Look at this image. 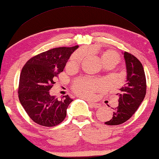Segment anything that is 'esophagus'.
Listing matches in <instances>:
<instances>
[{
    "mask_svg": "<svg viewBox=\"0 0 159 159\" xmlns=\"http://www.w3.org/2000/svg\"><path fill=\"white\" fill-rule=\"evenodd\" d=\"M89 105L91 106L92 108H99L101 105L99 104V103H95V102H89Z\"/></svg>",
    "mask_w": 159,
    "mask_h": 159,
    "instance_id": "1",
    "label": "esophagus"
}]
</instances>
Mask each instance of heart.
Returning <instances> with one entry per match:
<instances>
[{"label":"heart","instance_id":"1","mask_svg":"<svg viewBox=\"0 0 159 159\" xmlns=\"http://www.w3.org/2000/svg\"><path fill=\"white\" fill-rule=\"evenodd\" d=\"M82 55L80 53H75L71 56L67 63L70 67H77L82 60ZM102 60L103 63L111 62L115 65L120 62V57L118 54L113 51L108 50L102 55ZM103 83L100 80H94L88 79H79L74 83V89L76 93L81 97H92L95 92L103 88Z\"/></svg>","mask_w":159,"mask_h":159}]
</instances>
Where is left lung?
Returning <instances> with one entry per match:
<instances>
[{"mask_svg":"<svg viewBox=\"0 0 159 159\" xmlns=\"http://www.w3.org/2000/svg\"><path fill=\"white\" fill-rule=\"evenodd\" d=\"M126 67V81L120 89L118 106L115 108L111 120L105 122L107 125H119L129 120L134 115L146 94V77L143 65L134 55L125 52Z\"/></svg>","mask_w":159,"mask_h":159,"instance_id":"8db88e82","label":"left lung"}]
</instances>
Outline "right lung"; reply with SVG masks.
<instances>
[{
	"instance_id": "right-lung-1",
	"label": "right lung",
	"mask_w": 159,
	"mask_h": 159,
	"mask_svg": "<svg viewBox=\"0 0 159 159\" xmlns=\"http://www.w3.org/2000/svg\"><path fill=\"white\" fill-rule=\"evenodd\" d=\"M78 47L52 48L33 57L22 68L19 99L28 116L37 125L51 127L65 119L67 108L73 99L68 95L58 99L51 96L49 90Z\"/></svg>"
}]
</instances>
